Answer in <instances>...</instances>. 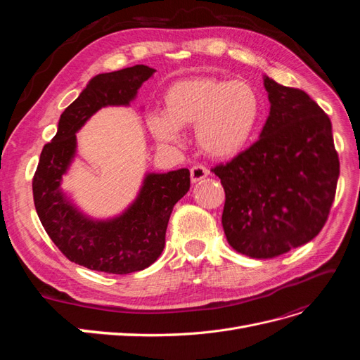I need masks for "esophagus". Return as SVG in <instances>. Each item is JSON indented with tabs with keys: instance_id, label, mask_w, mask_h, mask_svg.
Instances as JSON below:
<instances>
[{
	"instance_id": "esophagus-1",
	"label": "esophagus",
	"mask_w": 360,
	"mask_h": 360,
	"mask_svg": "<svg viewBox=\"0 0 360 360\" xmlns=\"http://www.w3.org/2000/svg\"><path fill=\"white\" fill-rule=\"evenodd\" d=\"M209 176V169L202 165H195L191 168V180L192 183H198Z\"/></svg>"
}]
</instances>
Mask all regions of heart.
<instances>
[{"label": "heart", "mask_w": 360, "mask_h": 360, "mask_svg": "<svg viewBox=\"0 0 360 360\" xmlns=\"http://www.w3.org/2000/svg\"><path fill=\"white\" fill-rule=\"evenodd\" d=\"M163 103L165 111L146 115L153 138L176 146L183 141V127L195 126L197 144L213 159L243 151L263 117V99L254 85L214 76L176 81L163 94Z\"/></svg>", "instance_id": "1"}]
</instances>
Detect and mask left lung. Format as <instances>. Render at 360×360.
I'll list each match as a JSON object with an SVG mask.
<instances>
[{
    "mask_svg": "<svg viewBox=\"0 0 360 360\" xmlns=\"http://www.w3.org/2000/svg\"><path fill=\"white\" fill-rule=\"evenodd\" d=\"M270 111L258 141L214 169L225 189L226 240L250 258L311 242L328 219L340 177L330 118L297 89L263 76Z\"/></svg>",
    "mask_w": 360,
    "mask_h": 360,
    "instance_id": "1",
    "label": "left lung"
}]
</instances>
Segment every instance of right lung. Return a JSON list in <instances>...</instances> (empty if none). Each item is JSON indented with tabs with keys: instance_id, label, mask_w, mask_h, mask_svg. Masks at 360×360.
<instances>
[{
	"instance_id": "right-lung-1",
	"label": "right lung",
	"mask_w": 360,
	"mask_h": 360,
	"mask_svg": "<svg viewBox=\"0 0 360 360\" xmlns=\"http://www.w3.org/2000/svg\"><path fill=\"white\" fill-rule=\"evenodd\" d=\"M144 64L99 73L60 117L56 136L41 150L32 179L39 219L51 240L73 263L105 274L127 275L151 266L165 248L171 212L191 188V172H146L135 200L111 217H93L63 191L78 151L76 134L102 108L130 106L155 75Z\"/></svg>"
}]
</instances>
